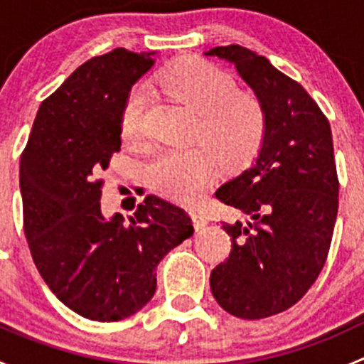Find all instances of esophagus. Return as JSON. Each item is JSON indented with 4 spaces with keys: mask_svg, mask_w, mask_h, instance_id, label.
Here are the masks:
<instances>
[{
    "mask_svg": "<svg viewBox=\"0 0 364 364\" xmlns=\"http://www.w3.org/2000/svg\"><path fill=\"white\" fill-rule=\"evenodd\" d=\"M192 220H193V227H196L197 230L204 229V227L208 225V218H205L203 213L199 211H192Z\"/></svg>",
    "mask_w": 364,
    "mask_h": 364,
    "instance_id": "esophagus-1",
    "label": "esophagus"
}]
</instances>
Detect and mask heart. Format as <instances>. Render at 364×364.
<instances>
[{"label":"heart","instance_id":"1","mask_svg":"<svg viewBox=\"0 0 364 364\" xmlns=\"http://www.w3.org/2000/svg\"><path fill=\"white\" fill-rule=\"evenodd\" d=\"M155 87L183 102L197 114L193 135L204 144L161 148L146 165L148 181L168 199L192 203L215 179L218 160L225 168H240L259 151L266 135V111L259 98L240 93L237 82L209 61L190 58L161 70ZM151 93L135 87L121 112V134L127 141L144 137V117Z\"/></svg>","mask_w":364,"mask_h":364}]
</instances>
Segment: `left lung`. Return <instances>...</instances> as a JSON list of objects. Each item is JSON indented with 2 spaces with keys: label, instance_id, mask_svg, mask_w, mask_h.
<instances>
[{
  "label": "left lung",
  "instance_id": "8db88e82",
  "mask_svg": "<svg viewBox=\"0 0 364 364\" xmlns=\"http://www.w3.org/2000/svg\"><path fill=\"white\" fill-rule=\"evenodd\" d=\"M234 65L266 111V135L250 167L216 190L250 216L223 222L229 259L209 277L216 303L248 321L296 304L317 280L338 213L331 127L301 84L241 46L204 53Z\"/></svg>",
  "mask_w": 364,
  "mask_h": 364
}]
</instances>
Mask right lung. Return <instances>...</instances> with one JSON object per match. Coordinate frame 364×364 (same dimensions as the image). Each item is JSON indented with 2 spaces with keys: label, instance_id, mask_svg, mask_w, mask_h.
Instances as JSON below:
<instances>
[{
  "label": "right lung",
  "instance_id": "1",
  "mask_svg": "<svg viewBox=\"0 0 364 364\" xmlns=\"http://www.w3.org/2000/svg\"><path fill=\"white\" fill-rule=\"evenodd\" d=\"M156 53L111 50L80 65L42 102L21 155L24 234L58 299L90 321L137 314L156 266L193 234L188 213L146 196L128 223L104 216L102 171L121 148V112Z\"/></svg>",
  "mask_w": 364,
  "mask_h": 364
}]
</instances>
